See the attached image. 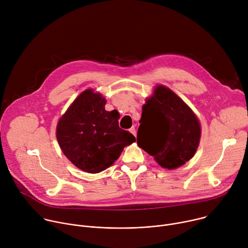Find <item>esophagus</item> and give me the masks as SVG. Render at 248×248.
<instances>
[{
  "label": "esophagus",
  "instance_id": "1",
  "mask_svg": "<svg viewBox=\"0 0 248 248\" xmlns=\"http://www.w3.org/2000/svg\"><path fill=\"white\" fill-rule=\"evenodd\" d=\"M129 131H130L134 136H136V129H135L134 126H132V127L129 129Z\"/></svg>",
  "mask_w": 248,
  "mask_h": 248
}]
</instances>
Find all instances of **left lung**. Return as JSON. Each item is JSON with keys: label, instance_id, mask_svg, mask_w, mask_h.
<instances>
[{"label": "left lung", "instance_id": "obj_1", "mask_svg": "<svg viewBox=\"0 0 248 248\" xmlns=\"http://www.w3.org/2000/svg\"><path fill=\"white\" fill-rule=\"evenodd\" d=\"M137 144L163 168L172 170L189 161L200 140V124L188 106L159 85L142 107Z\"/></svg>", "mask_w": 248, "mask_h": 248}]
</instances>
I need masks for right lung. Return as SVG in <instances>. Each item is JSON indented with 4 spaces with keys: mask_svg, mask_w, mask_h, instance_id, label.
<instances>
[{
    "mask_svg": "<svg viewBox=\"0 0 248 248\" xmlns=\"http://www.w3.org/2000/svg\"><path fill=\"white\" fill-rule=\"evenodd\" d=\"M106 100L92 89L83 91L57 125V139L78 169L97 173L109 168L135 137L119 126L117 110H105Z\"/></svg>",
    "mask_w": 248,
    "mask_h": 248,
    "instance_id": "obj_1",
    "label": "right lung"
}]
</instances>
